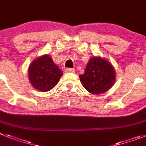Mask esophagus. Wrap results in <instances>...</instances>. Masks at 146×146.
Returning <instances> with one entry per match:
<instances>
[{"label": "esophagus", "instance_id": "esophagus-1", "mask_svg": "<svg viewBox=\"0 0 146 146\" xmlns=\"http://www.w3.org/2000/svg\"><path fill=\"white\" fill-rule=\"evenodd\" d=\"M64 71H65L66 73H74L75 70L74 69H72V68H65Z\"/></svg>", "mask_w": 146, "mask_h": 146}]
</instances>
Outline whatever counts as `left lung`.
<instances>
[{
  "label": "left lung",
  "instance_id": "left-lung-1",
  "mask_svg": "<svg viewBox=\"0 0 146 146\" xmlns=\"http://www.w3.org/2000/svg\"><path fill=\"white\" fill-rule=\"evenodd\" d=\"M84 88L92 94H101L109 90L115 81L114 68L108 61L99 57L90 59L84 73L79 76Z\"/></svg>",
  "mask_w": 146,
  "mask_h": 146
}]
</instances>
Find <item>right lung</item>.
I'll list each match as a JSON object with an SVG mask.
<instances>
[{"label": "right lung", "mask_w": 146, "mask_h": 146, "mask_svg": "<svg viewBox=\"0 0 146 146\" xmlns=\"http://www.w3.org/2000/svg\"><path fill=\"white\" fill-rule=\"evenodd\" d=\"M62 74V70L48 55L35 59L29 66V81L33 87L42 92L54 88Z\"/></svg>", "instance_id": "right-lung-1"}]
</instances>
